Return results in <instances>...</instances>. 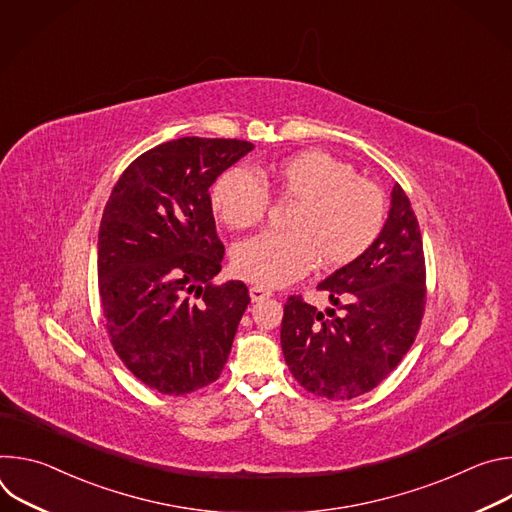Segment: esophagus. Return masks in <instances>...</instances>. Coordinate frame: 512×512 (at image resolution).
<instances>
[{"mask_svg": "<svg viewBox=\"0 0 512 512\" xmlns=\"http://www.w3.org/2000/svg\"><path fill=\"white\" fill-rule=\"evenodd\" d=\"M249 296H251V300H253V302H263V300L271 298V291H269V289H265V287L253 285V287L249 289Z\"/></svg>", "mask_w": 512, "mask_h": 512, "instance_id": "obj_1", "label": "esophagus"}]
</instances>
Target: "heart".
Instances as JSON below:
<instances>
[{
  "mask_svg": "<svg viewBox=\"0 0 512 512\" xmlns=\"http://www.w3.org/2000/svg\"><path fill=\"white\" fill-rule=\"evenodd\" d=\"M269 192L294 202L287 233H261L233 249V267L259 287L298 281L316 263L338 269L367 251L385 223V196L373 182L320 150L279 160L259 178L233 168L216 180L212 208L235 231L259 225L269 208Z\"/></svg>",
  "mask_w": 512,
  "mask_h": 512,
  "instance_id": "heart-1",
  "label": "heart"
}]
</instances>
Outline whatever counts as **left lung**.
<instances>
[{"label": "left lung", "instance_id": "left-lung-1", "mask_svg": "<svg viewBox=\"0 0 512 512\" xmlns=\"http://www.w3.org/2000/svg\"><path fill=\"white\" fill-rule=\"evenodd\" d=\"M324 314L291 296L281 350L296 381L326 399H352L385 381L411 348L425 310V257L417 216L399 184L375 243L328 275Z\"/></svg>", "mask_w": 512, "mask_h": 512}]
</instances>
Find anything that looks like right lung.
I'll use <instances>...</instances> for the list:
<instances>
[{
  "mask_svg": "<svg viewBox=\"0 0 512 512\" xmlns=\"http://www.w3.org/2000/svg\"><path fill=\"white\" fill-rule=\"evenodd\" d=\"M255 148L180 137L117 180L99 229V296L125 367L150 389L186 395L221 377L251 302L243 281L214 285L225 247L208 188Z\"/></svg>",
  "mask_w": 512,
  "mask_h": 512,
  "instance_id": "add662e5",
  "label": "right lung"
}]
</instances>
